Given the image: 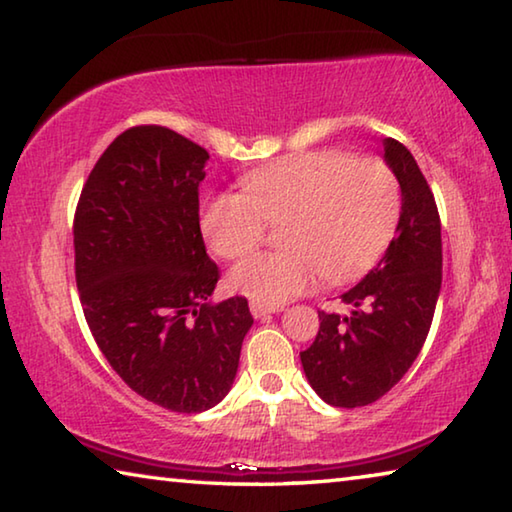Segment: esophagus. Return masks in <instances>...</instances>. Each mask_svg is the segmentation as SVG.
<instances>
[{
	"mask_svg": "<svg viewBox=\"0 0 512 512\" xmlns=\"http://www.w3.org/2000/svg\"><path fill=\"white\" fill-rule=\"evenodd\" d=\"M275 311H282L280 307H268V305H262V302H250V314H253L255 318H266L275 314Z\"/></svg>",
	"mask_w": 512,
	"mask_h": 512,
	"instance_id": "34e87169",
	"label": "esophagus"
}]
</instances>
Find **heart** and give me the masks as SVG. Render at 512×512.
I'll list each match as a JSON object with an SVG mask.
<instances>
[{
  "mask_svg": "<svg viewBox=\"0 0 512 512\" xmlns=\"http://www.w3.org/2000/svg\"><path fill=\"white\" fill-rule=\"evenodd\" d=\"M402 214L400 180L386 162L345 151L289 155L241 178V194L210 196L203 237L216 255L235 259L262 244L268 223H282L287 248L255 253L232 268L230 287L262 305H282L320 277L348 282L375 266Z\"/></svg>",
  "mask_w": 512,
  "mask_h": 512,
  "instance_id": "obj_1",
  "label": "heart"
}]
</instances>
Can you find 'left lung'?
<instances>
[{"instance_id":"left-lung-1","label":"left lung","mask_w":512,"mask_h":512,"mask_svg":"<svg viewBox=\"0 0 512 512\" xmlns=\"http://www.w3.org/2000/svg\"><path fill=\"white\" fill-rule=\"evenodd\" d=\"M384 160L402 187L395 237L379 264L341 296L350 314L318 311L316 341L300 352L311 388L341 409L377 402L406 375L427 341L443 282L436 198L404 144L386 137Z\"/></svg>"}]
</instances>
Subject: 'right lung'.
Returning <instances> with one entry per match:
<instances>
[{"label":"right lung","instance_id":"obj_1","mask_svg":"<svg viewBox=\"0 0 512 512\" xmlns=\"http://www.w3.org/2000/svg\"><path fill=\"white\" fill-rule=\"evenodd\" d=\"M203 146L164 126H133L94 164L74 214V271L90 332L112 370L176 413L219 404L235 381L248 300L212 305L198 185Z\"/></svg>","mask_w":512,"mask_h":512}]
</instances>
